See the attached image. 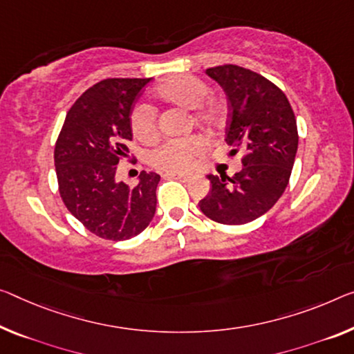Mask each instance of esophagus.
Listing matches in <instances>:
<instances>
[{
  "mask_svg": "<svg viewBox=\"0 0 354 354\" xmlns=\"http://www.w3.org/2000/svg\"><path fill=\"white\" fill-rule=\"evenodd\" d=\"M165 177L166 178H178V180L185 182V180H188L192 176H188V174H182V172H166Z\"/></svg>",
  "mask_w": 354,
  "mask_h": 354,
  "instance_id": "34e87169",
  "label": "esophagus"
}]
</instances>
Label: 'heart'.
Listing matches in <instances>:
<instances>
[{
  "mask_svg": "<svg viewBox=\"0 0 354 354\" xmlns=\"http://www.w3.org/2000/svg\"><path fill=\"white\" fill-rule=\"evenodd\" d=\"M210 90L204 80L189 74H178L165 80L156 88V96L161 101L178 106L185 111H196L194 117L204 127H216L223 122V107L214 100H205ZM133 134L142 142H150L156 138V115L150 106H138L133 109L131 117ZM205 150V142L201 138H180L162 144L151 155L156 167L165 171L187 169L196 156Z\"/></svg>",
  "mask_w": 354,
  "mask_h": 354,
  "instance_id": "1",
  "label": "heart"
}]
</instances>
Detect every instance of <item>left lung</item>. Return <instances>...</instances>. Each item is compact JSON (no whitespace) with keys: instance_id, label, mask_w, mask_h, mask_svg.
Here are the masks:
<instances>
[{"instance_id":"left-lung-1","label":"left lung","mask_w":354,"mask_h":354,"mask_svg":"<svg viewBox=\"0 0 354 354\" xmlns=\"http://www.w3.org/2000/svg\"><path fill=\"white\" fill-rule=\"evenodd\" d=\"M227 97L226 142L247 150L242 171L212 176L210 192L199 201L205 216L221 225H245L259 218L283 194L297 151V124L279 86L253 71L225 64L205 69Z\"/></svg>"}]
</instances>
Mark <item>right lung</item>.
Returning <instances> with one entry per match:
<instances>
[{
  "label": "right lung",
  "instance_id": "obj_1",
  "mask_svg": "<svg viewBox=\"0 0 354 354\" xmlns=\"http://www.w3.org/2000/svg\"><path fill=\"white\" fill-rule=\"evenodd\" d=\"M151 79H106L85 91L64 118L55 145L59 194L90 232L128 241L150 225L160 176L142 171L129 188L117 182V165L133 139L131 107Z\"/></svg>",
  "mask_w": 354,
  "mask_h": 354
}]
</instances>
